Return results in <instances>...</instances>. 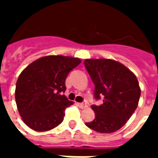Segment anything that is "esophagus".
<instances>
[{"instance_id":"1","label":"esophagus","mask_w":158,"mask_h":158,"mask_svg":"<svg viewBox=\"0 0 158 158\" xmlns=\"http://www.w3.org/2000/svg\"><path fill=\"white\" fill-rule=\"evenodd\" d=\"M78 106L80 107V108H82V109H84V108H86L87 107V104L86 103H78Z\"/></svg>"}]
</instances>
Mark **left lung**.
I'll use <instances>...</instances> for the list:
<instances>
[{
	"label": "left lung",
	"instance_id": "8db88e82",
	"mask_svg": "<svg viewBox=\"0 0 158 158\" xmlns=\"http://www.w3.org/2000/svg\"><path fill=\"white\" fill-rule=\"evenodd\" d=\"M84 64L95 85L94 98H103L102 105L91 106L95 119L85 125L96 132H115L137 108L140 96L137 78L125 66L111 59H86Z\"/></svg>",
	"mask_w": 158,
	"mask_h": 158
}]
</instances>
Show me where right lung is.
Returning <instances> with one entry per match:
<instances>
[{
    "instance_id": "right-lung-1",
    "label": "right lung",
    "mask_w": 158,
    "mask_h": 158,
    "mask_svg": "<svg viewBox=\"0 0 158 158\" xmlns=\"http://www.w3.org/2000/svg\"><path fill=\"white\" fill-rule=\"evenodd\" d=\"M80 59L47 56L29 64L16 84L15 99L23 121L36 131H47L63 121L64 111L72 102L65 92V80Z\"/></svg>"
}]
</instances>
